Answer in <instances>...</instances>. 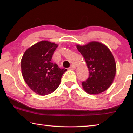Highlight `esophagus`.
<instances>
[{
	"label": "esophagus",
	"instance_id": "1",
	"mask_svg": "<svg viewBox=\"0 0 133 133\" xmlns=\"http://www.w3.org/2000/svg\"><path fill=\"white\" fill-rule=\"evenodd\" d=\"M70 69L71 70H75L76 69V66H75V65L72 64V65H71V66L70 67Z\"/></svg>",
	"mask_w": 133,
	"mask_h": 133
}]
</instances>
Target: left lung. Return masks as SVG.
I'll use <instances>...</instances> for the list:
<instances>
[{"label": "left lung", "instance_id": "obj_1", "mask_svg": "<svg viewBox=\"0 0 133 133\" xmlns=\"http://www.w3.org/2000/svg\"><path fill=\"white\" fill-rule=\"evenodd\" d=\"M89 69V77L82 82L83 89L90 94L102 93L110 87L116 73L114 58L109 49L101 43L91 42L77 45Z\"/></svg>", "mask_w": 133, "mask_h": 133}]
</instances>
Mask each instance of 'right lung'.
I'll list each match as a JSON object with an SVG mask.
<instances>
[{"mask_svg": "<svg viewBox=\"0 0 133 133\" xmlns=\"http://www.w3.org/2000/svg\"><path fill=\"white\" fill-rule=\"evenodd\" d=\"M58 45L43 40L24 52L21 60L22 76L31 90L42 96L55 91L59 85L66 69H60L51 62Z\"/></svg>", "mask_w": 133, "mask_h": 133, "instance_id": "1", "label": "right lung"}]
</instances>
